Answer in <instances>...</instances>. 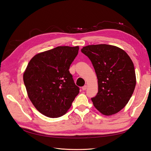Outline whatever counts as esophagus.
<instances>
[{"instance_id": "34e87169", "label": "esophagus", "mask_w": 151, "mask_h": 151, "mask_svg": "<svg viewBox=\"0 0 151 151\" xmlns=\"http://www.w3.org/2000/svg\"><path fill=\"white\" fill-rule=\"evenodd\" d=\"M86 89H87V86H86V85L84 86L83 87V88H82V89H83V91H85Z\"/></svg>"}]
</instances>
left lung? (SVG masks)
I'll return each mask as SVG.
<instances>
[{
    "mask_svg": "<svg viewBox=\"0 0 151 151\" xmlns=\"http://www.w3.org/2000/svg\"><path fill=\"white\" fill-rule=\"evenodd\" d=\"M93 63L96 74L98 92L91 98L101 114L110 116L124 108L136 85L134 65L124 50L113 45H88L81 49Z\"/></svg>",
    "mask_w": 151,
    "mask_h": 151,
    "instance_id": "left-lung-1",
    "label": "left lung"
}]
</instances>
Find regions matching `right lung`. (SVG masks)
<instances>
[{
  "label": "right lung",
  "mask_w": 151,
  "mask_h": 151,
  "mask_svg": "<svg viewBox=\"0 0 151 151\" xmlns=\"http://www.w3.org/2000/svg\"><path fill=\"white\" fill-rule=\"evenodd\" d=\"M79 46L57 47L32 58L23 74L28 97L37 110L49 118L63 116L79 93L70 74Z\"/></svg>",
  "instance_id": "add662e5"
}]
</instances>
